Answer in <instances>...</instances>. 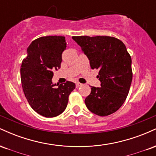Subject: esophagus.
<instances>
[{
    "label": "esophagus",
    "mask_w": 156,
    "mask_h": 156,
    "mask_svg": "<svg viewBox=\"0 0 156 156\" xmlns=\"http://www.w3.org/2000/svg\"><path fill=\"white\" fill-rule=\"evenodd\" d=\"M80 86H82V83H79V82H77L76 83V87H79Z\"/></svg>",
    "instance_id": "34e87169"
}]
</instances>
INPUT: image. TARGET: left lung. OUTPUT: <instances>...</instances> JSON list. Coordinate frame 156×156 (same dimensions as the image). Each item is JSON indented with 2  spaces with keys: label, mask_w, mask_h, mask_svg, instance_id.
Returning a JSON list of instances; mask_svg holds the SVG:
<instances>
[{
  "label": "left lung",
  "mask_w": 156,
  "mask_h": 156,
  "mask_svg": "<svg viewBox=\"0 0 156 156\" xmlns=\"http://www.w3.org/2000/svg\"><path fill=\"white\" fill-rule=\"evenodd\" d=\"M73 39L81 48L92 69H99L101 87H91L85 104L91 112L104 117L122 105L131 84V57L125 44L108 36H77Z\"/></svg>",
  "instance_id": "left-lung-1"
}]
</instances>
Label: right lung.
<instances>
[{"label": "right lung", "instance_id": "obj_1", "mask_svg": "<svg viewBox=\"0 0 156 156\" xmlns=\"http://www.w3.org/2000/svg\"><path fill=\"white\" fill-rule=\"evenodd\" d=\"M66 48L64 37H39L28 48V55L21 64L25 96L31 108L43 117H54L62 114L67 105L69 95L76 88V84L70 81L58 87L52 83L53 71L60 68Z\"/></svg>", "mask_w": 156, "mask_h": 156}]
</instances>
